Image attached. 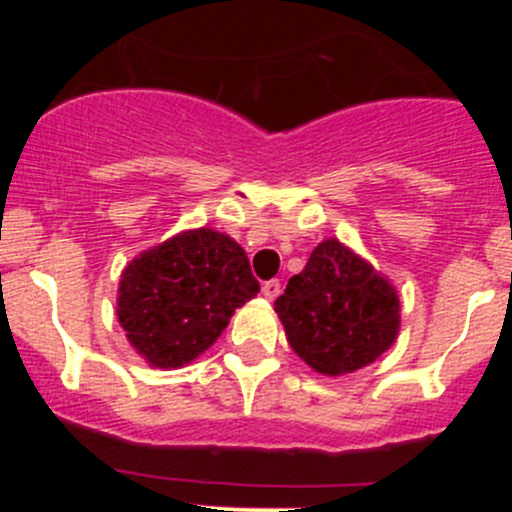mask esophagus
I'll list each match as a JSON object with an SVG mask.
<instances>
[{
    "label": "esophagus",
    "mask_w": 512,
    "mask_h": 512,
    "mask_svg": "<svg viewBox=\"0 0 512 512\" xmlns=\"http://www.w3.org/2000/svg\"><path fill=\"white\" fill-rule=\"evenodd\" d=\"M282 292V282L280 280H267L262 282V294H265V299H277Z\"/></svg>",
    "instance_id": "34e87169"
}]
</instances>
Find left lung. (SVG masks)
I'll list each match as a JSON object with an SVG mask.
<instances>
[{
	"instance_id": "left-lung-1",
	"label": "left lung",
	"mask_w": 512,
	"mask_h": 512,
	"mask_svg": "<svg viewBox=\"0 0 512 512\" xmlns=\"http://www.w3.org/2000/svg\"><path fill=\"white\" fill-rule=\"evenodd\" d=\"M289 347L314 371L349 374L394 344L399 297L374 267L339 240L314 247L275 302Z\"/></svg>"
}]
</instances>
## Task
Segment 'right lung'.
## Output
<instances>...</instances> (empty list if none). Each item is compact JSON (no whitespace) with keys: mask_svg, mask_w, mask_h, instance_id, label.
Returning a JSON list of instances; mask_svg holds the SVG:
<instances>
[{"mask_svg":"<svg viewBox=\"0 0 512 512\" xmlns=\"http://www.w3.org/2000/svg\"><path fill=\"white\" fill-rule=\"evenodd\" d=\"M260 292L245 250L215 230H188L123 270L118 322L136 352L178 369L223 334L237 307Z\"/></svg>","mask_w":512,"mask_h":512,"instance_id":"add662e5","label":"right lung"}]
</instances>
